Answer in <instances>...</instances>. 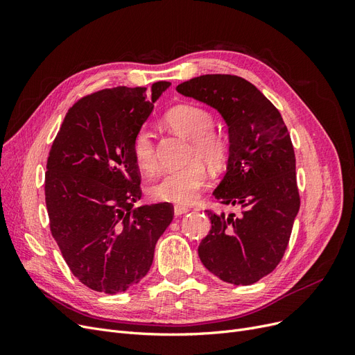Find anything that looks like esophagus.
Returning a JSON list of instances; mask_svg holds the SVG:
<instances>
[{"label": "esophagus", "mask_w": 355, "mask_h": 355, "mask_svg": "<svg viewBox=\"0 0 355 355\" xmlns=\"http://www.w3.org/2000/svg\"><path fill=\"white\" fill-rule=\"evenodd\" d=\"M189 211V209L188 207H184V206H176L175 207V216L176 218H179V216H182V214H185V213H188Z\"/></svg>", "instance_id": "1"}]
</instances>
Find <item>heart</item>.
<instances>
[{
    "mask_svg": "<svg viewBox=\"0 0 355 355\" xmlns=\"http://www.w3.org/2000/svg\"><path fill=\"white\" fill-rule=\"evenodd\" d=\"M164 124L191 141L189 158L191 163L178 170H170L149 187V196L157 201L173 204H191L198 197L200 189L207 180V171L204 164L220 167L228 158L230 146L227 139L214 133V118L207 111L196 105H179L164 115ZM135 163L145 173H153L157 167L154 136L148 128H141L132 144ZM194 157H200L194 160Z\"/></svg>",
    "mask_w": 355,
    "mask_h": 355,
    "instance_id": "1",
    "label": "heart"
}]
</instances>
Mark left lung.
<instances>
[{
    "label": "left lung",
    "instance_id": "obj_1",
    "mask_svg": "<svg viewBox=\"0 0 355 355\" xmlns=\"http://www.w3.org/2000/svg\"><path fill=\"white\" fill-rule=\"evenodd\" d=\"M176 90L211 106L227 124V171L213 196L240 209L237 216L207 210L211 230L198 256L222 282L253 284L280 263L300 206L287 127L263 93L235 75H201Z\"/></svg>",
    "mask_w": 355,
    "mask_h": 355
}]
</instances>
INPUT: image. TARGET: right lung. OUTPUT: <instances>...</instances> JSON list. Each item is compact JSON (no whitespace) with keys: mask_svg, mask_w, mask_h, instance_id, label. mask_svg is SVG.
<instances>
[{"mask_svg":"<svg viewBox=\"0 0 355 355\" xmlns=\"http://www.w3.org/2000/svg\"><path fill=\"white\" fill-rule=\"evenodd\" d=\"M170 87H112L75 102L51 145L46 173L50 230L78 280L116 295L137 284L173 219L168 202L142 204L132 144Z\"/></svg>","mask_w":355,"mask_h":355,"instance_id":"1","label":"right lung"}]
</instances>
